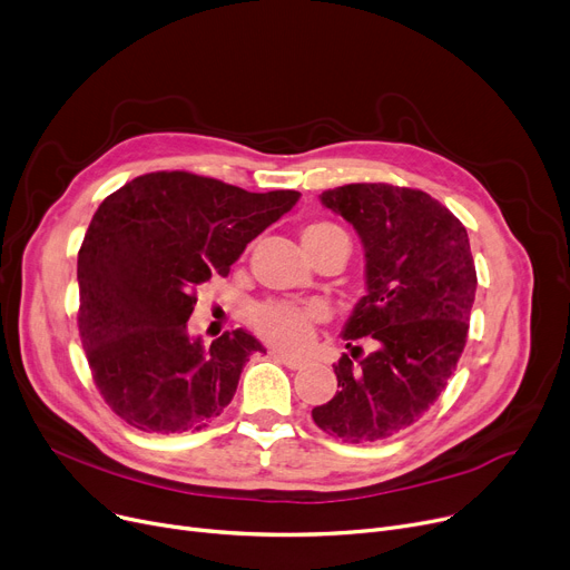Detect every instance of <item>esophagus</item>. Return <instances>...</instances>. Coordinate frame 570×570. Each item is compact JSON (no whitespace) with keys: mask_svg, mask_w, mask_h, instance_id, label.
<instances>
[{"mask_svg":"<svg viewBox=\"0 0 570 570\" xmlns=\"http://www.w3.org/2000/svg\"><path fill=\"white\" fill-rule=\"evenodd\" d=\"M269 355H273L277 363L286 365L288 370H301L305 365V361H301V357H293V355H286V353H279V351H269Z\"/></svg>","mask_w":570,"mask_h":570,"instance_id":"obj_1","label":"esophagus"}]
</instances>
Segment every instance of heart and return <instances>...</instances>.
Segmentation results:
<instances>
[{
	"label": "heart",
	"instance_id": "heart-1",
	"mask_svg": "<svg viewBox=\"0 0 570 570\" xmlns=\"http://www.w3.org/2000/svg\"><path fill=\"white\" fill-rule=\"evenodd\" d=\"M337 228L335 224H325L316 222L305 226L303 230V243L305 247L316 243V239L331 235ZM321 318V309L316 307H301L293 303L284 301H267L252 312V325L254 331L275 348L282 351H301L309 337H312V327Z\"/></svg>",
	"mask_w": 570,
	"mask_h": 570
}]
</instances>
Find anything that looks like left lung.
I'll use <instances>...</instances> for the list:
<instances>
[{
    "label": "left lung",
    "instance_id": "8db88e82",
    "mask_svg": "<svg viewBox=\"0 0 570 570\" xmlns=\"http://www.w3.org/2000/svg\"><path fill=\"white\" fill-rule=\"evenodd\" d=\"M321 203L361 237L367 295L344 325L351 355L333 365L340 391L312 417L346 443L381 441L413 425L458 367L478 286L469 235L421 189L344 185ZM363 336L375 351L358 362L352 344Z\"/></svg>",
    "mask_w": 570,
    "mask_h": 570
}]
</instances>
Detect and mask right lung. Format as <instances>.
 I'll list each match as a JSON object with an SVG mask.
<instances>
[{"label":"right lung","instance_id":"1","mask_svg":"<svg viewBox=\"0 0 570 570\" xmlns=\"http://www.w3.org/2000/svg\"><path fill=\"white\" fill-rule=\"evenodd\" d=\"M185 170L140 175L95 213L78 252V331L106 404L142 432H196L230 404L249 355L243 327L209 346L187 321L196 286L297 203Z\"/></svg>","mask_w":570,"mask_h":570}]
</instances>
